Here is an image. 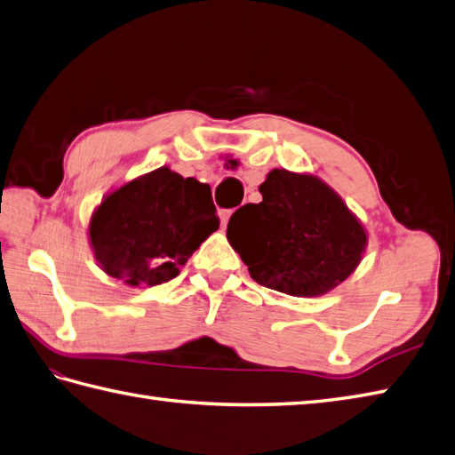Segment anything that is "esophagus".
Returning <instances> with one entry per match:
<instances>
[{"instance_id": "obj_1", "label": "esophagus", "mask_w": 455, "mask_h": 455, "mask_svg": "<svg viewBox=\"0 0 455 455\" xmlns=\"http://www.w3.org/2000/svg\"><path fill=\"white\" fill-rule=\"evenodd\" d=\"M230 215H233V211H220V212H219L220 225H222V227H227V222H228V219H230Z\"/></svg>"}]
</instances>
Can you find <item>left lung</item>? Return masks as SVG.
Segmentation results:
<instances>
[{"label": "left lung", "mask_w": 455, "mask_h": 455, "mask_svg": "<svg viewBox=\"0 0 455 455\" xmlns=\"http://www.w3.org/2000/svg\"><path fill=\"white\" fill-rule=\"evenodd\" d=\"M262 201L228 220L227 238L256 283L293 297L328 293L362 259L367 235L334 189L308 173L272 170Z\"/></svg>", "instance_id": "obj_1"}]
</instances>
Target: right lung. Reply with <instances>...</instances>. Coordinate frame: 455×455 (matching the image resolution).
Instances as JSON below:
<instances>
[{"instance_id":"obj_1","label":"right lung","mask_w":455,"mask_h":455,"mask_svg":"<svg viewBox=\"0 0 455 455\" xmlns=\"http://www.w3.org/2000/svg\"><path fill=\"white\" fill-rule=\"evenodd\" d=\"M217 228L209 183L164 166L109 193L90 220V240L108 275L132 287L160 285Z\"/></svg>"}]
</instances>
